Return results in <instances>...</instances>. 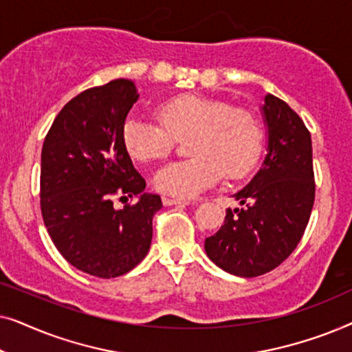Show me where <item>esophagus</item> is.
I'll return each instance as SVG.
<instances>
[{
	"instance_id": "esophagus-1",
	"label": "esophagus",
	"mask_w": 352,
	"mask_h": 352,
	"mask_svg": "<svg viewBox=\"0 0 352 352\" xmlns=\"http://www.w3.org/2000/svg\"><path fill=\"white\" fill-rule=\"evenodd\" d=\"M163 205L171 206V205H187L186 200L181 199H170V197H163Z\"/></svg>"
}]
</instances>
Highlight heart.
<instances>
[{"mask_svg": "<svg viewBox=\"0 0 352 352\" xmlns=\"http://www.w3.org/2000/svg\"><path fill=\"white\" fill-rule=\"evenodd\" d=\"M123 144L133 158L153 162L165 158L176 139L189 138L190 158L168 163L153 176V186L165 195L190 199L219 179L239 177L256 163L264 129L250 110L228 102L184 94L160 107V120L133 113L124 120Z\"/></svg>", "mask_w": 352, "mask_h": 352, "instance_id": "obj_1", "label": "heart"}]
</instances>
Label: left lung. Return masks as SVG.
Segmentation results:
<instances>
[{"label":"left lung","mask_w":352,"mask_h":352,"mask_svg":"<svg viewBox=\"0 0 352 352\" xmlns=\"http://www.w3.org/2000/svg\"><path fill=\"white\" fill-rule=\"evenodd\" d=\"M266 157L232 197L243 208L226 210L224 224L205 239V252L237 277L263 276L290 256L305 234L314 205L311 134L290 105L264 96Z\"/></svg>","instance_id":"8db88e82"}]
</instances>
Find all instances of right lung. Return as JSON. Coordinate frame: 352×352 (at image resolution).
Wrapping results in <instances>:
<instances>
[{
    "label": "right lung",
    "mask_w": 352,
    "mask_h": 352,
    "mask_svg": "<svg viewBox=\"0 0 352 352\" xmlns=\"http://www.w3.org/2000/svg\"><path fill=\"white\" fill-rule=\"evenodd\" d=\"M139 99L131 80L117 78L69 100L41 151V214L72 266L94 277L123 276L146 258L160 195L148 194L123 144V124ZM136 196L114 208L113 199Z\"/></svg>",
    "instance_id": "right-lung-1"
}]
</instances>
